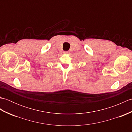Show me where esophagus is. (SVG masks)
I'll return each mask as SVG.
<instances>
[{
  "label": "esophagus",
  "instance_id": "obj_1",
  "mask_svg": "<svg viewBox=\"0 0 132 132\" xmlns=\"http://www.w3.org/2000/svg\"><path fill=\"white\" fill-rule=\"evenodd\" d=\"M63 53H64V54H70V52H69V51H65V52H63Z\"/></svg>",
  "mask_w": 132,
  "mask_h": 132
}]
</instances>
